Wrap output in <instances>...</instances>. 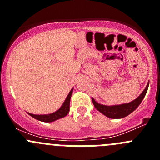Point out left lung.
<instances>
[{
  "label": "left lung",
  "mask_w": 160,
  "mask_h": 160,
  "mask_svg": "<svg viewBox=\"0 0 160 160\" xmlns=\"http://www.w3.org/2000/svg\"><path fill=\"white\" fill-rule=\"evenodd\" d=\"M149 83L146 85V88L143 90L142 93L134 101H131L129 103H125V104H118V105H111L108 106L104 105V104H101L97 102L93 98H92V101L94 105L95 108L101 113H102L104 115L107 116L108 118L113 119H118L125 118L130 114L132 111H134L139 106L141 102L142 101L143 98L146 96V93H147L148 88H149Z\"/></svg>",
  "instance_id": "obj_1"
}]
</instances>
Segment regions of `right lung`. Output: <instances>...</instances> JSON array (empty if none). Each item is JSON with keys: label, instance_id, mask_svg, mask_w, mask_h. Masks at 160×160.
Wrapping results in <instances>:
<instances>
[{"label": "right lung", "instance_id": "add662e5", "mask_svg": "<svg viewBox=\"0 0 160 160\" xmlns=\"http://www.w3.org/2000/svg\"><path fill=\"white\" fill-rule=\"evenodd\" d=\"M72 91H73V88L71 89L69 94L67 95V98H66V100L64 101L62 106H61L57 111H55V112L48 114H33L28 112V114H29L30 116H32V118H34L43 122H52L58 120V119L64 118L65 116L67 115V114H68L69 111H70V98L71 95H72Z\"/></svg>", "mask_w": 160, "mask_h": 160}]
</instances>
